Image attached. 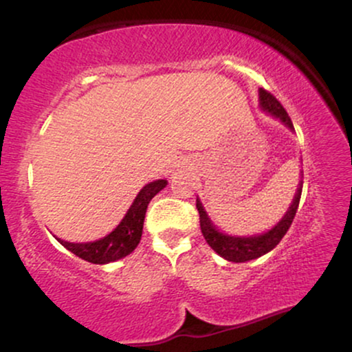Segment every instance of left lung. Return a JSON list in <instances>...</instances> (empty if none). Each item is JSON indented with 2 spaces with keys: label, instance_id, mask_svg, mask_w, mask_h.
I'll list each match as a JSON object with an SVG mask.
<instances>
[{
  "label": "left lung",
  "instance_id": "8db88e82",
  "mask_svg": "<svg viewBox=\"0 0 352 352\" xmlns=\"http://www.w3.org/2000/svg\"><path fill=\"white\" fill-rule=\"evenodd\" d=\"M258 94H260L261 109H263L265 112H268V114L276 117V119H280L286 127L294 131L292 119H289L285 107L281 106L280 100L274 98L272 92L265 91L263 87L260 89ZM301 190L302 182H300V187L296 190V195H294L292 207L288 208L286 215L283 217L270 232L253 236H230L218 232V230L213 227L212 221H210L207 212L201 207L200 200H197V210H199L200 215V230L201 233H204V238L207 240V243L210 245V248H212L213 252H217L221 258H225V260L233 261V263H245V261L263 256V254L272 252L274 246L280 243L281 238L286 235V232L292 227L294 215H296L298 205H300Z\"/></svg>",
  "mask_w": 352,
  "mask_h": 352
}]
</instances>
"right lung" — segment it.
Here are the masks:
<instances>
[{"instance_id":"1","label":"right lung","mask_w":352,"mask_h":352,"mask_svg":"<svg viewBox=\"0 0 352 352\" xmlns=\"http://www.w3.org/2000/svg\"><path fill=\"white\" fill-rule=\"evenodd\" d=\"M165 185H167V180H155L145 185L137 193L134 204L127 210L122 221L109 235L100 238V240L87 241V243H69V241H64L58 238V241L64 248L74 253L76 256L94 265L112 263V261L127 256V254H131L137 248L140 236H142L144 218L148 204Z\"/></svg>"}]
</instances>
